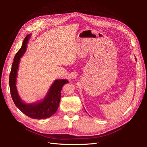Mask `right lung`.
<instances>
[{"label":"right lung","mask_w":147,"mask_h":147,"mask_svg":"<svg viewBox=\"0 0 147 147\" xmlns=\"http://www.w3.org/2000/svg\"><path fill=\"white\" fill-rule=\"evenodd\" d=\"M31 35V34H28L25 37L21 48L14 57L9 77V85L12 99L17 107L31 118L42 119L50 118L56 113L58 109L61 97L62 88L69 82L66 79L55 80L43 99L37 102L28 104L21 99L16 87L18 70L19 69L21 57L24 55L27 50L28 43Z\"/></svg>","instance_id":"obj_1"}]
</instances>
